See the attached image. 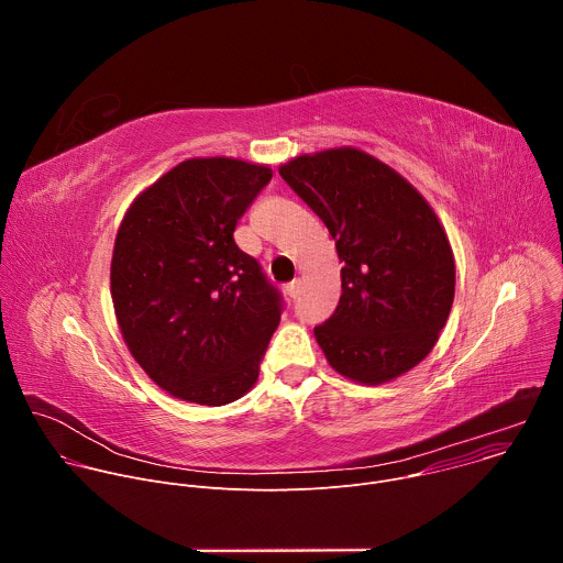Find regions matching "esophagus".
Listing matches in <instances>:
<instances>
[{
    "label": "esophagus",
    "instance_id": "1",
    "mask_svg": "<svg viewBox=\"0 0 563 563\" xmlns=\"http://www.w3.org/2000/svg\"><path fill=\"white\" fill-rule=\"evenodd\" d=\"M300 287H302V283L296 278V280H291V283L285 287V291H287L289 298H296V296L300 294Z\"/></svg>",
    "mask_w": 563,
    "mask_h": 563
}]
</instances>
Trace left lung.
I'll return each mask as SVG.
<instances>
[{
  "instance_id": "left-lung-1",
  "label": "left lung",
  "mask_w": 563,
  "mask_h": 563,
  "mask_svg": "<svg viewBox=\"0 0 563 563\" xmlns=\"http://www.w3.org/2000/svg\"><path fill=\"white\" fill-rule=\"evenodd\" d=\"M278 172L325 222L345 263L339 307L313 328L330 365L367 385L419 365L454 300V256L432 207L352 146L294 157Z\"/></svg>"
}]
</instances>
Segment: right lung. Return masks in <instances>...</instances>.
Here are the masks:
<instances>
[{
    "label": "right lung",
    "mask_w": 563,
    "mask_h": 563,
    "mask_svg": "<svg viewBox=\"0 0 563 563\" xmlns=\"http://www.w3.org/2000/svg\"><path fill=\"white\" fill-rule=\"evenodd\" d=\"M272 169L194 157L129 207L113 247L111 296L124 343L172 396L227 406L252 389L283 296L233 231Z\"/></svg>",
    "instance_id": "add662e5"
}]
</instances>
